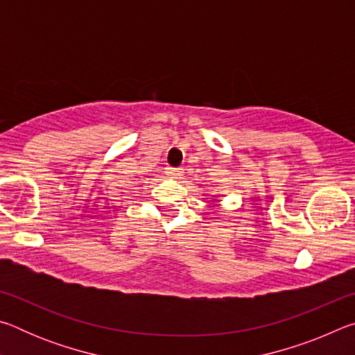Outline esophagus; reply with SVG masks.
<instances>
[{"mask_svg":"<svg viewBox=\"0 0 355 355\" xmlns=\"http://www.w3.org/2000/svg\"><path fill=\"white\" fill-rule=\"evenodd\" d=\"M166 173L172 178H178V177H182L183 172H182V169H177V167H167Z\"/></svg>","mask_w":355,"mask_h":355,"instance_id":"esophagus-1","label":"esophagus"}]
</instances>
